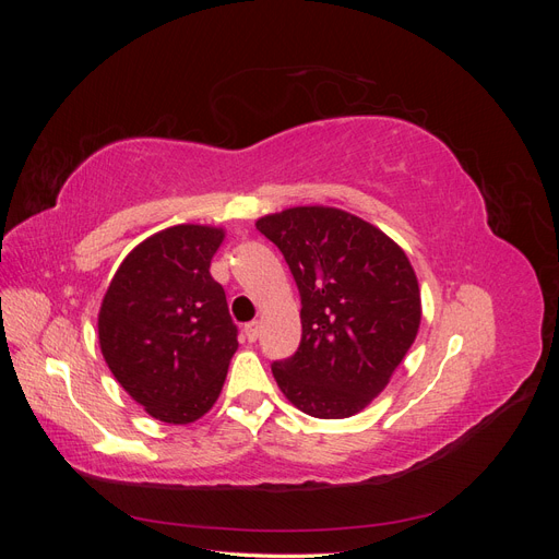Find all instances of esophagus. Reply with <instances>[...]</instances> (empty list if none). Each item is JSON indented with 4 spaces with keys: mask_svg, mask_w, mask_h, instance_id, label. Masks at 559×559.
Here are the masks:
<instances>
[{
    "mask_svg": "<svg viewBox=\"0 0 559 559\" xmlns=\"http://www.w3.org/2000/svg\"><path fill=\"white\" fill-rule=\"evenodd\" d=\"M259 331H261V324L259 321H249V324H245V337L249 343H253L259 337Z\"/></svg>",
    "mask_w": 559,
    "mask_h": 559,
    "instance_id": "1",
    "label": "esophagus"
}]
</instances>
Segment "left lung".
I'll use <instances>...</instances> for the list:
<instances>
[{
  "label": "left lung",
  "mask_w": 559,
  "mask_h": 559,
  "mask_svg": "<svg viewBox=\"0 0 559 559\" xmlns=\"http://www.w3.org/2000/svg\"><path fill=\"white\" fill-rule=\"evenodd\" d=\"M257 228L282 251L302 306L296 354L273 364L284 396L321 419L364 411L419 329L408 257L376 226L333 207L284 210Z\"/></svg>",
  "instance_id": "8db88e82"
}]
</instances>
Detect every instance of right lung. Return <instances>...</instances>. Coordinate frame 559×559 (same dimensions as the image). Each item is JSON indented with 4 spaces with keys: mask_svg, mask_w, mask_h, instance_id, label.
Masks as SVG:
<instances>
[{
    "mask_svg": "<svg viewBox=\"0 0 559 559\" xmlns=\"http://www.w3.org/2000/svg\"><path fill=\"white\" fill-rule=\"evenodd\" d=\"M222 228L181 224L134 247L105 294L103 357L126 392L167 425H189L222 394L238 326L210 263Z\"/></svg>",
    "mask_w": 559,
    "mask_h": 559,
    "instance_id": "1",
    "label": "right lung"
}]
</instances>
